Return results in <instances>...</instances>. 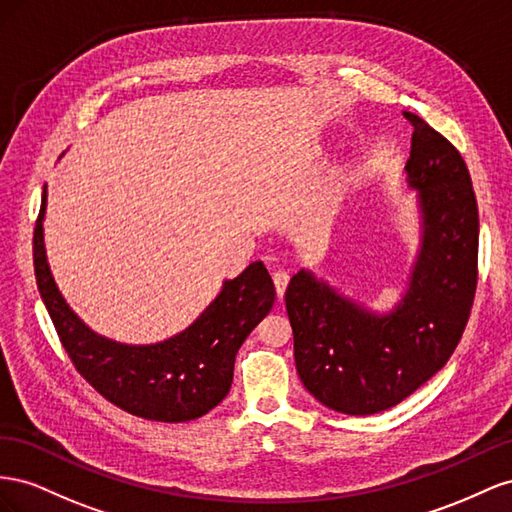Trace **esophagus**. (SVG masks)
I'll list each match as a JSON object with an SVG mask.
<instances>
[{
  "mask_svg": "<svg viewBox=\"0 0 512 512\" xmlns=\"http://www.w3.org/2000/svg\"><path fill=\"white\" fill-rule=\"evenodd\" d=\"M272 281H274V287H276V296H279V300H283V296H285V289H287V283H289V274H287V272H283V270L274 272Z\"/></svg>",
  "mask_w": 512,
  "mask_h": 512,
  "instance_id": "obj_1",
  "label": "esophagus"
}]
</instances>
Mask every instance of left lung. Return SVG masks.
Here are the masks:
<instances>
[{"mask_svg":"<svg viewBox=\"0 0 512 512\" xmlns=\"http://www.w3.org/2000/svg\"><path fill=\"white\" fill-rule=\"evenodd\" d=\"M405 163L418 191L420 255L403 300L375 315L300 270L285 306L304 388L334 412L369 416L401 403L461 341L478 283V206L459 150L414 113Z\"/></svg>","mask_w":512,"mask_h":512,"instance_id":"1","label":"left lung"}]
</instances>
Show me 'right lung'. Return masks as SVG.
I'll return each mask as SVG.
<instances>
[{"mask_svg": "<svg viewBox=\"0 0 512 512\" xmlns=\"http://www.w3.org/2000/svg\"><path fill=\"white\" fill-rule=\"evenodd\" d=\"M34 229V272L42 300L75 369L120 410L158 422H186L221 403L233 382V362L244 339L274 304V285L261 261L248 266L191 326L154 345H124L92 332L70 311L45 253L42 221Z\"/></svg>", "mask_w": 512, "mask_h": 512, "instance_id": "obj_1", "label": "right lung"}]
</instances>
